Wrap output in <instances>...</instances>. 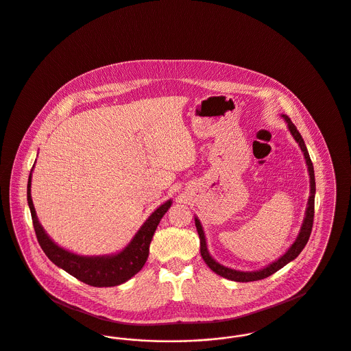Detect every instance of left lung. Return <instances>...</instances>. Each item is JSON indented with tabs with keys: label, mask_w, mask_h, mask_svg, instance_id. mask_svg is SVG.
<instances>
[{
	"label": "left lung",
	"mask_w": 351,
	"mask_h": 351,
	"mask_svg": "<svg viewBox=\"0 0 351 351\" xmlns=\"http://www.w3.org/2000/svg\"><path fill=\"white\" fill-rule=\"evenodd\" d=\"M282 117L286 119L287 125H289V130L291 132L293 137L295 138V141L300 143V147L301 150L304 152V160H306V164H307V169H308V174H310V197H308V202H307V210H306V217H304V225L301 228V232L298 238L295 239V242L291 245V247L286 252L285 256L273 262L271 265H269L267 267L262 269V270H258V271H237L234 269H229V267H225L222 265H219L218 262H215L213 258L210 257L209 252H208V247H206V239H205V234L202 230V226L199 223V221L195 218V228H197V232L199 235V242H201V256L204 258V261L206 262V265L210 267L211 270L214 273H217L218 276L223 277V278H228V280H235V282H252V280H263V278H267L269 276L274 274L276 271H278L280 269H282L285 265H287L290 261H293L294 258L298 257L300 253L304 250L308 238H310V234H311V229H313V222H314V198H315V178H314V167H313V162L310 160V156H308V152L306 149V145H304V140H302V136L300 134V132L297 130L295 125L291 122V119L287 117L286 114H283Z\"/></svg>",
	"instance_id": "1"
}]
</instances>
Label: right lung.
Listing matches in <instances>:
<instances>
[{
  "mask_svg": "<svg viewBox=\"0 0 351 351\" xmlns=\"http://www.w3.org/2000/svg\"><path fill=\"white\" fill-rule=\"evenodd\" d=\"M30 182L32 174H29L27 180V204L32 213L33 228L41 249L54 265L64 269L66 273H69L77 280L95 287L117 286L130 280L140 271L149 257V246L154 232L165 213L171 205V201H167L154 211L149 217V219L142 225L140 232L136 234L134 239L129 243V246L116 256L80 257L57 246L44 232L43 226L37 219L33 201L30 197Z\"/></svg>",
  "mask_w": 351,
  "mask_h": 351,
  "instance_id": "obj_1",
  "label": "right lung"
}]
</instances>
